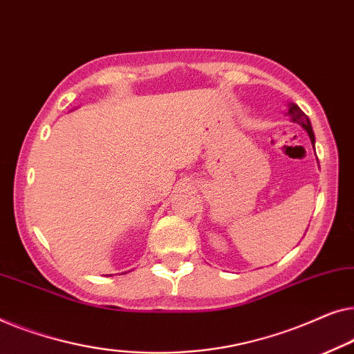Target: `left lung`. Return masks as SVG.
Here are the masks:
<instances>
[{
  "mask_svg": "<svg viewBox=\"0 0 354 354\" xmlns=\"http://www.w3.org/2000/svg\"><path fill=\"white\" fill-rule=\"evenodd\" d=\"M288 115H290V118H292V122H295V123H298V125H301L303 128L306 129L308 131V136H310V139H311V142L315 144V133H313V128H311V122H310V118L306 117V113L301 111L300 107L297 106V104H293V102H288Z\"/></svg>",
  "mask_w": 354,
  "mask_h": 354,
  "instance_id": "1",
  "label": "left lung"
}]
</instances>
